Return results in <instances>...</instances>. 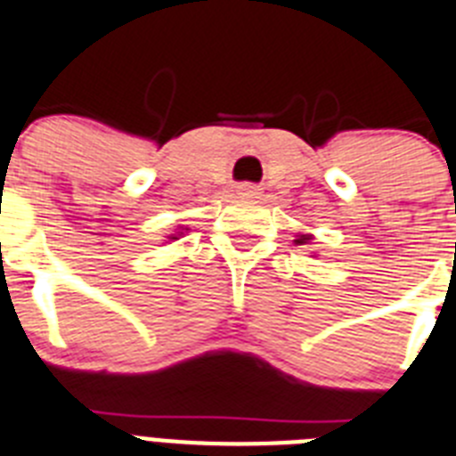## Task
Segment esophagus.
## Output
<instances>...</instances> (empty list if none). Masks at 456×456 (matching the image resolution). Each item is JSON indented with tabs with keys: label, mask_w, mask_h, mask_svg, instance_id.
<instances>
[{
	"label": "esophagus",
	"mask_w": 456,
	"mask_h": 456,
	"mask_svg": "<svg viewBox=\"0 0 456 456\" xmlns=\"http://www.w3.org/2000/svg\"><path fill=\"white\" fill-rule=\"evenodd\" d=\"M236 194H239V197L255 199V197H259V187L252 185V183H240V185L236 187Z\"/></svg>",
	"instance_id": "obj_1"
}]
</instances>
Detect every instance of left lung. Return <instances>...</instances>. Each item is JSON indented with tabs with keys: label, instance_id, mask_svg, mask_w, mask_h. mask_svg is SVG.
<instances>
[{
	"label": "left lung",
	"instance_id": "1",
	"mask_svg": "<svg viewBox=\"0 0 456 456\" xmlns=\"http://www.w3.org/2000/svg\"><path fill=\"white\" fill-rule=\"evenodd\" d=\"M311 239H313V236H311V234H301V236H299V239L294 240V243H297V246H304V243H308V240H311Z\"/></svg>",
	"mask_w": 456,
	"mask_h": 456
}]
</instances>
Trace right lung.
<instances>
[{
  "mask_svg": "<svg viewBox=\"0 0 456 456\" xmlns=\"http://www.w3.org/2000/svg\"><path fill=\"white\" fill-rule=\"evenodd\" d=\"M171 239H175V236H171Z\"/></svg>",
  "mask_w": 456,
  "mask_h": 456,
  "instance_id": "add662e5",
  "label": "right lung"
}]
</instances>
